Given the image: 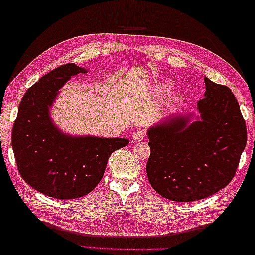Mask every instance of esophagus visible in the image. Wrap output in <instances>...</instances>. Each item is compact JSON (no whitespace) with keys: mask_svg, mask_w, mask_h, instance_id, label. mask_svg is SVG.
<instances>
[{"mask_svg":"<svg viewBox=\"0 0 255 255\" xmlns=\"http://www.w3.org/2000/svg\"><path fill=\"white\" fill-rule=\"evenodd\" d=\"M144 137H145V133H144L143 131L137 130V131H135L134 133H133V135H132V140L134 141V142H139V141L143 140Z\"/></svg>","mask_w":255,"mask_h":255,"instance_id":"1","label":"esophagus"}]
</instances>
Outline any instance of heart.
<instances>
[{
	"label": "heart",
	"instance_id": "obj_1",
	"mask_svg": "<svg viewBox=\"0 0 255 255\" xmlns=\"http://www.w3.org/2000/svg\"><path fill=\"white\" fill-rule=\"evenodd\" d=\"M164 88H165L166 90H170V89L173 88V85H172V83H165Z\"/></svg>",
	"mask_w": 255,
	"mask_h": 255
}]
</instances>
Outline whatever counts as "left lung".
Returning <instances> with one entry per match:
<instances>
[{
    "label": "left lung",
    "mask_w": 255,
    "mask_h": 255,
    "mask_svg": "<svg viewBox=\"0 0 255 255\" xmlns=\"http://www.w3.org/2000/svg\"><path fill=\"white\" fill-rule=\"evenodd\" d=\"M204 83V98L198 102L201 120L173 116L148 131L149 182L172 201H197L224 189L246 145L245 121L232 90L206 77Z\"/></svg>",
    "instance_id": "left-lung-1"
}]
</instances>
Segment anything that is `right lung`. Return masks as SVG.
<instances>
[{"mask_svg":"<svg viewBox=\"0 0 255 255\" xmlns=\"http://www.w3.org/2000/svg\"><path fill=\"white\" fill-rule=\"evenodd\" d=\"M87 70L68 63L41 77L24 94L12 128V148L23 181L47 197L77 199L102 181L107 160L128 145L122 137L70 136L53 123L49 107L64 83Z\"/></svg>","mask_w":255,"mask_h":255,"instance_id":"obj_1","label":"right lung"}]
</instances>
